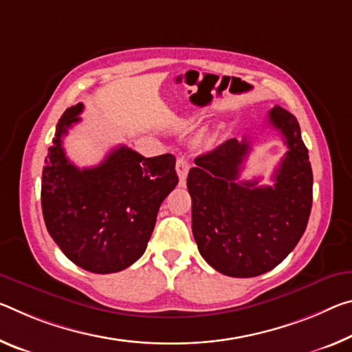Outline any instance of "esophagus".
<instances>
[{"instance_id":"34e87169","label":"esophagus","mask_w":352,"mask_h":352,"mask_svg":"<svg viewBox=\"0 0 352 352\" xmlns=\"http://www.w3.org/2000/svg\"><path fill=\"white\" fill-rule=\"evenodd\" d=\"M175 169H177L178 178H180V185H185L188 172H189V169H191V163H189L186 158H178Z\"/></svg>"}]
</instances>
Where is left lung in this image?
I'll use <instances>...</instances> for the list:
<instances>
[{"label":"left lung","mask_w":352,"mask_h":352,"mask_svg":"<svg viewBox=\"0 0 352 352\" xmlns=\"http://www.w3.org/2000/svg\"><path fill=\"white\" fill-rule=\"evenodd\" d=\"M267 124L287 146L272 186L238 180L250 152L248 138L241 142L228 139L197 156L196 167L188 174L199 252L216 271L230 277L271 271L296 248L309 222L314 174L296 117L274 106Z\"/></svg>","instance_id":"obj_1"}]
</instances>
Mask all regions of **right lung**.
Masks as SVG:
<instances>
[{
	"label": "right lung",
	"mask_w": 352,
	"mask_h": 352,
	"mask_svg": "<svg viewBox=\"0 0 352 352\" xmlns=\"http://www.w3.org/2000/svg\"><path fill=\"white\" fill-rule=\"evenodd\" d=\"M82 108H67L56 126L42 172V213L67 258L109 274L146 252L160 206L178 183L175 156L146 158L120 146L98 166L80 169L67 158L63 136L81 120Z\"/></svg>",
	"instance_id": "obj_1"
}]
</instances>
